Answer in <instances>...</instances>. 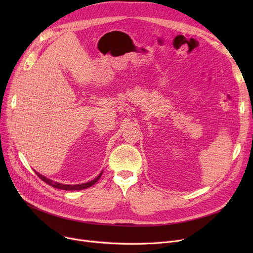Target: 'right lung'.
Segmentation results:
<instances>
[{"label": "right lung", "instance_id": "obj_1", "mask_svg": "<svg viewBox=\"0 0 253 253\" xmlns=\"http://www.w3.org/2000/svg\"><path fill=\"white\" fill-rule=\"evenodd\" d=\"M36 172V171H35ZM37 175L41 178L43 181H45L46 183H48L49 185H52L53 188H56V189H60V190H65V191H80V190H84V189H87L89 187H91V185H93L94 183H96V181L100 178L101 174H102V171L100 172V174L95 177L93 180L91 181H88L86 183H79V184H63V183H59V182H56V181H53L47 177H45L44 175L38 173V172H36Z\"/></svg>", "mask_w": 253, "mask_h": 253}]
</instances>
